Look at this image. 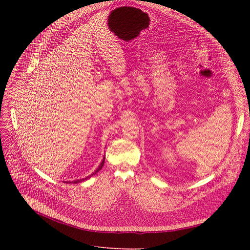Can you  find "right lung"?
I'll return each mask as SVG.
<instances>
[{
  "mask_svg": "<svg viewBox=\"0 0 250 250\" xmlns=\"http://www.w3.org/2000/svg\"><path fill=\"white\" fill-rule=\"evenodd\" d=\"M103 164H104V158H103V160H102V162H101V164L99 165V167L96 169V171L95 172H93V174H96L98 171H99V170L102 168V166H103ZM93 174H92V175H93ZM91 176V175H90ZM88 178V177H87ZM84 180V178L83 179H79V180H75V181H72L73 183H78V182H80V181H83ZM70 183H71V181H70Z\"/></svg>",
  "mask_w": 250,
  "mask_h": 250,
  "instance_id": "obj_1",
  "label": "right lung"
}]
</instances>
